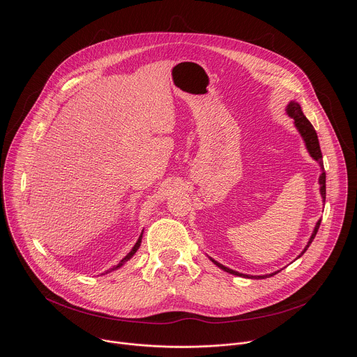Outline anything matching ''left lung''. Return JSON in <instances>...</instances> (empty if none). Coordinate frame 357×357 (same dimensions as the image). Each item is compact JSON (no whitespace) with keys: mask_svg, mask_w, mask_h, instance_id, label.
<instances>
[{"mask_svg":"<svg viewBox=\"0 0 357 357\" xmlns=\"http://www.w3.org/2000/svg\"><path fill=\"white\" fill-rule=\"evenodd\" d=\"M287 113H288L289 117L294 119L295 127H296L298 131L301 132V135H302L305 144H307V148H308V151H310L311 157H312L314 160H317V161L322 165V152H321V146H319V141H318L317 131H315L314 126L310 123V120L303 116V113H302V110H301V106H299L298 103H295V101H291V103L287 106ZM319 185H321V195H322V197H324V200H325V197H326V174H325V172H322L321 176H319ZM319 226H321V220L317 223V226H315V229H314V233H312V236H311V238H310L307 247H305L303 251L301 252V256H302V254H303L305 251L308 250V247H310L311 243L314 241V238H315V236H317V233H318ZM301 256H299V257H301ZM212 261H213L218 267H220L222 270H225V271H227V273H230V274L240 275V277H245L244 274H240V273H237V271H233V270H230V268H227V267H225V266L216 263L215 260H212ZM274 274H277V273H273V274H270V275H260L259 278L273 277ZM256 278H257V277H256Z\"/></svg>","mask_w":357,"mask_h":357,"instance_id":"8db88e82","label":"left lung"}]
</instances>
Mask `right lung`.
I'll list each match as a JSON object with an SVG mask.
<instances>
[{
	"mask_svg": "<svg viewBox=\"0 0 357 357\" xmlns=\"http://www.w3.org/2000/svg\"><path fill=\"white\" fill-rule=\"evenodd\" d=\"M141 237H142V234H141V236H139V238H138V240H137V243H135V245H134V247H132V250H131V251H130V252H128V254H127V256H126V257H124V259H123V260H121V261H120V263H119V264H117V266H116V267H113V268H112V270H109V271H106V273H110V271H113V270H116V268H119V267H121V266H123V264H124V263H126V261H128V260H130V259H131V257H132V256H134V254H135V252H137V250H138V247H139V244H141Z\"/></svg>",
	"mask_w": 357,
	"mask_h": 357,
	"instance_id": "1",
	"label": "right lung"
}]
</instances>
